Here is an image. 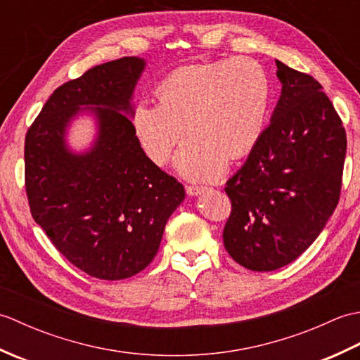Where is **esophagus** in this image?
Segmentation results:
<instances>
[{
	"instance_id": "obj_1",
	"label": "esophagus",
	"mask_w": 360,
	"mask_h": 360,
	"mask_svg": "<svg viewBox=\"0 0 360 360\" xmlns=\"http://www.w3.org/2000/svg\"><path fill=\"white\" fill-rule=\"evenodd\" d=\"M187 190V195L188 196H198L205 192V187H200V186H187L186 187Z\"/></svg>"
}]
</instances>
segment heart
<instances>
[{
    "label": "heart",
    "mask_w": 360,
    "mask_h": 360,
    "mask_svg": "<svg viewBox=\"0 0 360 360\" xmlns=\"http://www.w3.org/2000/svg\"><path fill=\"white\" fill-rule=\"evenodd\" d=\"M158 105L137 102L133 133L155 165H165L184 137L176 170L192 181L223 174L227 158L254 150L269 120L272 88L264 68L252 58H226L170 72L156 86Z\"/></svg>",
    "instance_id": "b5f03b06"
}]
</instances>
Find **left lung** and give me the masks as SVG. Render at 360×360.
<instances>
[{"instance_id":"obj_1","label":"left lung","mask_w":360,"mask_h":360,"mask_svg":"<svg viewBox=\"0 0 360 360\" xmlns=\"http://www.w3.org/2000/svg\"><path fill=\"white\" fill-rule=\"evenodd\" d=\"M275 63L281 94L271 124L226 182L224 248L257 272L292 263L316 241L339 202L347 155L345 128L322 85Z\"/></svg>"}]
</instances>
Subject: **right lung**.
Returning a JSON list of instances; mask_svg holds the SVG:
<instances>
[{"label": "right lung", "instance_id": "1", "mask_svg": "<svg viewBox=\"0 0 360 360\" xmlns=\"http://www.w3.org/2000/svg\"><path fill=\"white\" fill-rule=\"evenodd\" d=\"M145 66L143 58L124 57L91 68L53 91L26 134V192L35 223L60 254L101 280L145 269L186 198L133 133V96ZM82 115L94 117L96 133L77 152L67 134Z\"/></svg>", "mask_w": 360, "mask_h": 360}]
</instances>
